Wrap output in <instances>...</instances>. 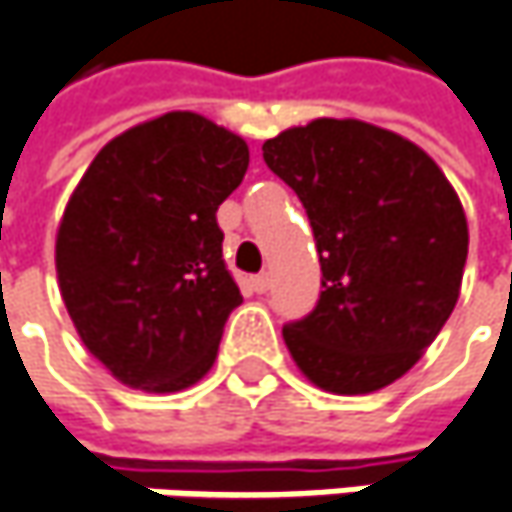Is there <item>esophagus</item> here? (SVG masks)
I'll use <instances>...</instances> for the list:
<instances>
[{"label":"esophagus","mask_w":512,"mask_h":512,"mask_svg":"<svg viewBox=\"0 0 512 512\" xmlns=\"http://www.w3.org/2000/svg\"><path fill=\"white\" fill-rule=\"evenodd\" d=\"M249 286H252V292L263 295V292L269 289V278H266V275H255V278L249 281Z\"/></svg>","instance_id":"esophagus-1"}]
</instances>
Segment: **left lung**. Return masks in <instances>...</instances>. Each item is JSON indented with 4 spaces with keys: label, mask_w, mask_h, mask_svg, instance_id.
Listing matches in <instances>:
<instances>
[{
    "label": "left lung",
    "mask_w": 512,
    "mask_h": 512,
    "mask_svg": "<svg viewBox=\"0 0 512 512\" xmlns=\"http://www.w3.org/2000/svg\"><path fill=\"white\" fill-rule=\"evenodd\" d=\"M307 208L321 298L286 324L298 371L330 394H371L411 371L452 316L469 228L455 188L414 141L356 118H316L263 144Z\"/></svg>",
    "instance_id": "1"
}]
</instances>
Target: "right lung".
Wrapping results in <instances>:
<instances>
[{
  "label": "right lung",
  "instance_id": "1",
  "mask_svg": "<svg viewBox=\"0 0 512 512\" xmlns=\"http://www.w3.org/2000/svg\"><path fill=\"white\" fill-rule=\"evenodd\" d=\"M249 147L196 112L115 136L57 226L54 263L77 336L127 388L173 394L211 371L243 301L223 263L217 208Z\"/></svg>",
  "mask_w": 512,
  "mask_h": 512
}]
</instances>
